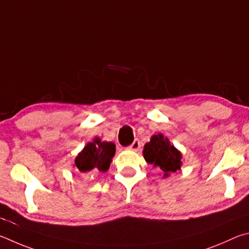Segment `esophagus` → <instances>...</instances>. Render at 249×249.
Returning a JSON list of instances; mask_svg holds the SVG:
<instances>
[{
	"label": "esophagus",
	"mask_w": 249,
	"mask_h": 249,
	"mask_svg": "<svg viewBox=\"0 0 249 249\" xmlns=\"http://www.w3.org/2000/svg\"><path fill=\"white\" fill-rule=\"evenodd\" d=\"M129 150L134 151V152L140 151L141 150V142H140V140H139V139H136V140L133 141L132 144L129 146Z\"/></svg>",
	"instance_id": "1"
}]
</instances>
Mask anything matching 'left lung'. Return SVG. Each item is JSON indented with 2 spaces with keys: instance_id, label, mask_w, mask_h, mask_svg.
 I'll list each match as a JSON object with an SVG mask.
<instances>
[{
  "instance_id": "obj_1",
  "label": "left lung",
  "mask_w": 249,
  "mask_h": 249,
  "mask_svg": "<svg viewBox=\"0 0 249 249\" xmlns=\"http://www.w3.org/2000/svg\"><path fill=\"white\" fill-rule=\"evenodd\" d=\"M143 156L147 163L154 164V166L162 169L165 177H167L169 173H175L177 169H180V152L171 145L162 134L151 138V141L144 145Z\"/></svg>"
}]
</instances>
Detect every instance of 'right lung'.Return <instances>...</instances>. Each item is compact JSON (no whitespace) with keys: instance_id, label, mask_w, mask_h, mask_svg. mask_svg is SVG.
I'll use <instances>...</instances> for the list:
<instances>
[{"instance_id":"1","label":"right lung","mask_w":249,"mask_h":249,"mask_svg":"<svg viewBox=\"0 0 249 249\" xmlns=\"http://www.w3.org/2000/svg\"><path fill=\"white\" fill-rule=\"evenodd\" d=\"M116 152L112 142H102L96 138L89 142L75 159V166L81 173L106 172Z\"/></svg>"}]
</instances>
